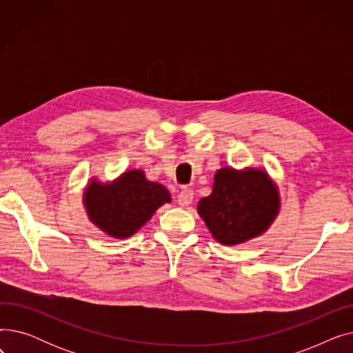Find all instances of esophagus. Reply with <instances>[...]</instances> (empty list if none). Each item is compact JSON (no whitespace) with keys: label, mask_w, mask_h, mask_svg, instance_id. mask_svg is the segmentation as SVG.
Here are the masks:
<instances>
[{"label":"esophagus","mask_w":353,"mask_h":353,"mask_svg":"<svg viewBox=\"0 0 353 353\" xmlns=\"http://www.w3.org/2000/svg\"><path fill=\"white\" fill-rule=\"evenodd\" d=\"M193 190H190V189H184V190H181L180 193H179V196H177V201H179V205L180 206H183V208H186V206H190L192 205V201H193Z\"/></svg>","instance_id":"34e87169"}]
</instances>
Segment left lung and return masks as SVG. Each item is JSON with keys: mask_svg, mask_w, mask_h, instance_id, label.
<instances>
[{"mask_svg": "<svg viewBox=\"0 0 353 353\" xmlns=\"http://www.w3.org/2000/svg\"><path fill=\"white\" fill-rule=\"evenodd\" d=\"M281 209L276 184L261 169L216 172L213 192L203 197L197 212L221 245H240L261 236Z\"/></svg>", "mask_w": 353, "mask_h": 353, "instance_id": "left-lung-1", "label": "left lung"}]
</instances>
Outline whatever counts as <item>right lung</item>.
<instances>
[{
	"instance_id": "right-lung-1",
	"label": "right lung",
	"mask_w": 353,
	"mask_h": 353,
	"mask_svg": "<svg viewBox=\"0 0 353 353\" xmlns=\"http://www.w3.org/2000/svg\"><path fill=\"white\" fill-rule=\"evenodd\" d=\"M170 193L160 183L148 181L143 170L124 172L111 183L91 180L84 192L88 219L108 236L124 239L134 234Z\"/></svg>"
}]
</instances>
